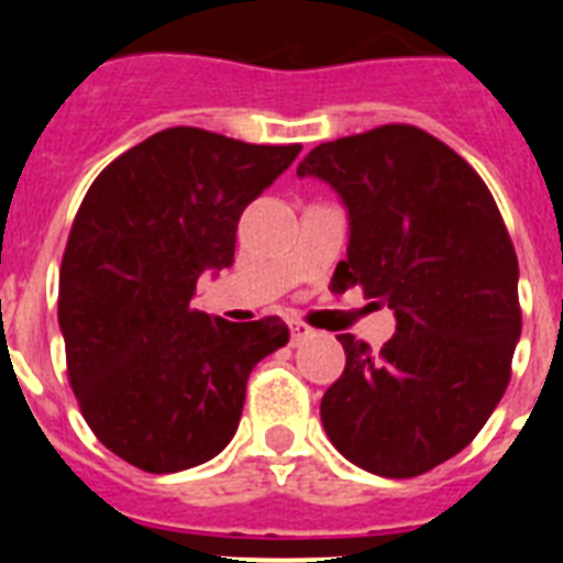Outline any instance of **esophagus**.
Wrapping results in <instances>:
<instances>
[{"label": "esophagus", "mask_w": 563, "mask_h": 563, "mask_svg": "<svg viewBox=\"0 0 563 563\" xmlns=\"http://www.w3.org/2000/svg\"><path fill=\"white\" fill-rule=\"evenodd\" d=\"M289 333H291V344H300V342H307V339H312V330H309L303 321H298V318H291L289 321Z\"/></svg>", "instance_id": "1"}]
</instances>
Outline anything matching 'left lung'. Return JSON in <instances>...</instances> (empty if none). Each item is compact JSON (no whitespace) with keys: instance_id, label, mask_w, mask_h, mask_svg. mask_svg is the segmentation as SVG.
Segmentation results:
<instances>
[{"instance_id":"1","label":"left lung","mask_w":563,"mask_h":563,"mask_svg":"<svg viewBox=\"0 0 563 563\" xmlns=\"http://www.w3.org/2000/svg\"><path fill=\"white\" fill-rule=\"evenodd\" d=\"M298 175L347 210L333 289L362 286L397 318L379 353L339 335L347 362L321 400L327 438L362 471L420 476L462 453L506 394L523 327L515 245L479 175L415 125L321 143Z\"/></svg>"}]
</instances>
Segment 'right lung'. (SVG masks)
Masks as SVG:
<instances>
[{
    "mask_svg": "<svg viewBox=\"0 0 563 563\" xmlns=\"http://www.w3.org/2000/svg\"><path fill=\"white\" fill-rule=\"evenodd\" d=\"M298 154L169 128L84 195L57 295L66 371L96 438L140 471L219 455L236 435L247 374L289 342L277 316L233 324L192 298L203 272L233 265L239 216Z\"/></svg>",
    "mask_w": 563,
    "mask_h": 563,
    "instance_id": "right-lung-1",
    "label": "right lung"
}]
</instances>
